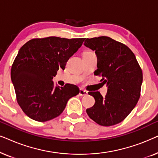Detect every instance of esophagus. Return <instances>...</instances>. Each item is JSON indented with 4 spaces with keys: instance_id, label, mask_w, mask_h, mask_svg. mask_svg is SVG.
Segmentation results:
<instances>
[{
    "instance_id": "esophagus-1",
    "label": "esophagus",
    "mask_w": 158,
    "mask_h": 158,
    "mask_svg": "<svg viewBox=\"0 0 158 158\" xmlns=\"http://www.w3.org/2000/svg\"><path fill=\"white\" fill-rule=\"evenodd\" d=\"M79 95H80V96H87V95H88V91H86V90H83V89H80Z\"/></svg>"
}]
</instances>
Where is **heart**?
I'll list each match as a JSON object with an SVG mask.
<instances>
[{
	"mask_svg": "<svg viewBox=\"0 0 158 158\" xmlns=\"http://www.w3.org/2000/svg\"><path fill=\"white\" fill-rule=\"evenodd\" d=\"M88 52H84V54H85V53H88Z\"/></svg>",
	"mask_w": 158,
	"mask_h": 158,
	"instance_id": "1",
	"label": "heart"
}]
</instances>
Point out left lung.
<instances>
[{
  "instance_id": "obj_1",
  "label": "left lung",
  "mask_w": 158,
  "mask_h": 158,
  "mask_svg": "<svg viewBox=\"0 0 158 158\" xmlns=\"http://www.w3.org/2000/svg\"><path fill=\"white\" fill-rule=\"evenodd\" d=\"M84 45L95 51L97 69L94 75L106 84L105 98L98 91L88 92L95 104L86 110L89 117L101 126L122 122L135 107L140 96L142 72L130 49L109 36L86 39Z\"/></svg>"
}]
</instances>
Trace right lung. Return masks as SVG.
Instances as JSON below:
<instances>
[{
  "label": "right lung",
  "instance_id": "add662e5",
  "mask_svg": "<svg viewBox=\"0 0 158 158\" xmlns=\"http://www.w3.org/2000/svg\"><path fill=\"white\" fill-rule=\"evenodd\" d=\"M85 38L49 36L23 44L11 67L10 77L17 102L29 118L47 122L62 114L69 99L79 94L77 86L54 85L53 77L82 46Z\"/></svg>",
  "mask_w": 158,
  "mask_h": 158
}]
</instances>
